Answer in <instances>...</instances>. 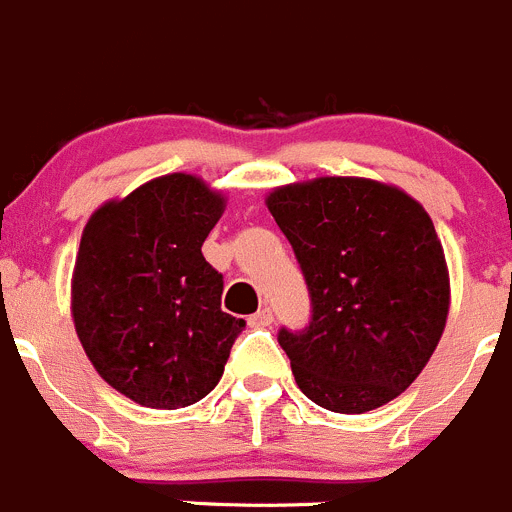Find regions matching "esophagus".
Listing matches in <instances>:
<instances>
[{"instance_id": "34e87169", "label": "esophagus", "mask_w": 512, "mask_h": 512, "mask_svg": "<svg viewBox=\"0 0 512 512\" xmlns=\"http://www.w3.org/2000/svg\"><path fill=\"white\" fill-rule=\"evenodd\" d=\"M271 322H274V312H271V307H261L259 312L248 317V325L251 327H269Z\"/></svg>"}]
</instances>
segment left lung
Returning <instances> with one entry per match:
<instances>
[{"mask_svg": "<svg viewBox=\"0 0 512 512\" xmlns=\"http://www.w3.org/2000/svg\"><path fill=\"white\" fill-rule=\"evenodd\" d=\"M307 281L309 325L279 330L304 396L365 414L401 396L447 325L449 274L434 223L398 187L320 177L266 200Z\"/></svg>", "mask_w": 512, "mask_h": 512, "instance_id": "obj_1", "label": "left lung"}]
</instances>
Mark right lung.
Wrapping results in <instances>:
<instances>
[{
	"label": "right lung",
	"mask_w": 512,
	"mask_h": 512,
	"mask_svg": "<svg viewBox=\"0 0 512 512\" xmlns=\"http://www.w3.org/2000/svg\"><path fill=\"white\" fill-rule=\"evenodd\" d=\"M225 200L164 175L91 215L73 271V322L103 381L147 409H182L218 386L246 322L220 309L203 243Z\"/></svg>",
	"instance_id": "obj_1"
}]
</instances>
